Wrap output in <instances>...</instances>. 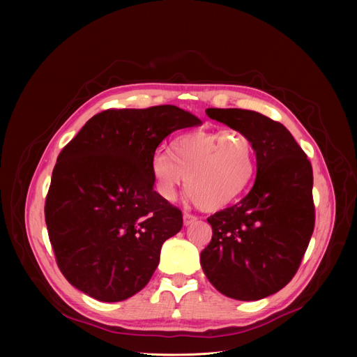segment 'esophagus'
Here are the masks:
<instances>
[{
	"label": "esophagus",
	"instance_id": "1",
	"mask_svg": "<svg viewBox=\"0 0 357 357\" xmlns=\"http://www.w3.org/2000/svg\"><path fill=\"white\" fill-rule=\"evenodd\" d=\"M194 221H197V217L190 214V213H183V224L185 226H190V224H192Z\"/></svg>",
	"mask_w": 357,
	"mask_h": 357
}]
</instances>
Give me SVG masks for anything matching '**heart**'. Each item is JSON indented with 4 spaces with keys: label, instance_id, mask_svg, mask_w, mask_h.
<instances>
[{
    "label": "heart",
    "instance_id": "1",
    "mask_svg": "<svg viewBox=\"0 0 357 357\" xmlns=\"http://www.w3.org/2000/svg\"><path fill=\"white\" fill-rule=\"evenodd\" d=\"M255 174V146L238 130L191 131L171 143L169 156L158 153L152 160V176L162 198L172 201L186 179V194L205 211L221 210L236 201Z\"/></svg>",
    "mask_w": 357,
    "mask_h": 357
}]
</instances>
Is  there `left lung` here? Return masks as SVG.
Returning <instances> with one entry per match:
<instances>
[{"instance_id":"1","label":"left lung","mask_w":357,"mask_h":357,"mask_svg":"<svg viewBox=\"0 0 357 357\" xmlns=\"http://www.w3.org/2000/svg\"><path fill=\"white\" fill-rule=\"evenodd\" d=\"M207 114L250 137L257 175L245 198L207 218L213 238L201 266L221 294L257 301L288 285L307 252L315 224L312 166L279 121L241 108Z\"/></svg>"}]
</instances>
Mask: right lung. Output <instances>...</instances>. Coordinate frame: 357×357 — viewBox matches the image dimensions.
Here are the masks:
<instances>
[{
  "label": "right lung",
  "mask_w": 357,
  "mask_h": 357,
  "mask_svg": "<svg viewBox=\"0 0 357 357\" xmlns=\"http://www.w3.org/2000/svg\"><path fill=\"white\" fill-rule=\"evenodd\" d=\"M199 119L175 105L109 108L58 156L45 202L56 264L68 282L104 303L143 289L182 211L153 191L156 147Z\"/></svg>",
  "instance_id": "add662e5"
}]
</instances>
